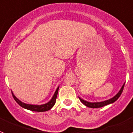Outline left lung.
<instances>
[{
  "instance_id": "left-lung-1",
  "label": "left lung",
  "mask_w": 133,
  "mask_h": 133,
  "mask_svg": "<svg viewBox=\"0 0 133 133\" xmlns=\"http://www.w3.org/2000/svg\"><path fill=\"white\" fill-rule=\"evenodd\" d=\"M124 84H123V86H122L121 89L120 90V91L117 93L116 96L112 98L109 99V100H105V101L103 102H89L86 101V100H84L83 99L80 98L79 97V99L83 104H84L85 106L86 107H89V108H100V107H104L106 105H108L110 104H112L113 102H115V101L118 100V98H119L120 96L122 94V91H123V88H124Z\"/></svg>"
}]
</instances>
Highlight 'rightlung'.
<instances>
[{
    "label": "right lung",
    "mask_w": 133,
    "mask_h": 133,
    "mask_svg": "<svg viewBox=\"0 0 133 133\" xmlns=\"http://www.w3.org/2000/svg\"><path fill=\"white\" fill-rule=\"evenodd\" d=\"M58 90H59V87L57 88V90H56V91H55V94H54V96L52 97V98H51V100L50 101L48 102L47 103L45 104H41V105L27 104L23 103V102H22L21 101H20V100H18L17 97L14 95L12 92V94L14 99H15V100L17 102L18 104L20 105L21 107H23V108H25V109L29 110H31V111L45 112L50 110L51 108H52V107L54 106V104H55V101H56V98H57V93H58Z\"/></svg>",
    "instance_id": "add662e5"
}]
</instances>
